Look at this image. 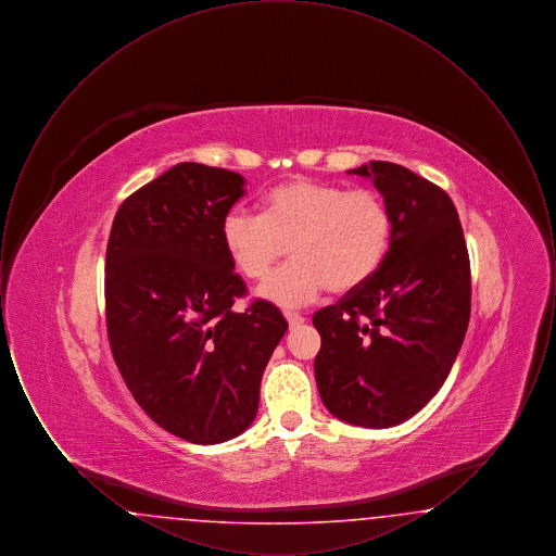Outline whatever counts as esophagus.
<instances>
[{"label":"esophagus","instance_id":"1","mask_svg":"<svg viewBox=\"0 0 556 556\" xmlns=\"http://www.w3.org/2000/svg\"><path fill=\"white\" fill-rule=\"evenodd\" d=\"M283 315H286V318H288L290 327H298V325H302V323H304V317H302L300 313H293V311H286Z\"/></svg>","mask_w":556,"mask_h":556}]
</instances>
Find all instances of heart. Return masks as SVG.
I'll use <instances>...</instances> for the list:
<instances>
[{
    "instance_id": "1",
    "label": "heart",
    "mask_w": 556,
    "mask_h": 556,
    "mask_svg": "<svg viewBox=\"0 0 556 556\" xmlns=\"http://www.w3.org/2000/svg\"><path fill=\"white\" fill-rule=\"evenodd\" d=\"M392 236L394 216L379 191L304 177L268 189L263 214L233 208L220 225L231 263L252 281L265 279L290 243L293 261L261 288L283 306L363 288L383 265Z\"/></svg>"
}]
</instances>
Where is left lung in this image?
<instances>
[{"instance_id": "8db88e82", "label": "left lung", "mask_w": 556, "mask_h": 556, "mask_svg": "<svg viewBox=\"0 0 556 556\" xmlns=\"http://www.w3.org/2000/svg\"><path fill=\"white\" fill-rule=\"evenodd\" d=\"M372 177L394 216L379 270L315 313L318 394L358 427L410 419L446 381L471 315V263L448 193L394 162L350 170Z\"/></svg>"}]
</instances>
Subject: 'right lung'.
<instances>
[{
  "label": "right lung",
  "mask_w": 556,
  "mask_h": 556,
  "mask_svg": "<svg viewBox=\"0 0 556 556\" xmlns=\"http://www.w3.org/2000/svg\"><path fill=\"white\" fill-rule=\"evenodd\" d=\"M243 177L181 162L139 187L114 216L106 248L108 342L146 415L191 444H220L256 417L261 381L288 331L252 300L223 245Z\"/></svg>",
  "instance_id": "1"
}]
</instances>
